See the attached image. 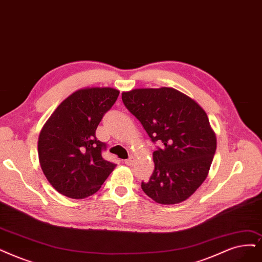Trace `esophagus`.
Instances as JSON below:
<instances>
[{
  "label": "esophagus",
  "instance_id": "obj_1",
  "mask_svg": "<svg viewBox=\"0 0 262 262\" xmlns=\"http://www.w3.org/2000/svg\"><path fill=\"white\" fill-rule=\"evenodd\" d=\"M134 162H135V159H134L133 157H130L129 159H127V160H125V161H124V163H125L126 165H127V166H132L133 164H134Z\"/></svg>",
  "mask_w": 262,
  "mask_h": 262
}]
</instances>
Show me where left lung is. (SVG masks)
<instances>
[{"label": "left lung", "instance_id": "obj_1", "mask_svg": "<svg viewBox=\"0 0 262 262\" xmlns=\"http://www.w3.org/2000/svg\"><path fill=\"white\" fill-rule=\"evenodd\" d=\"M127 110L153 142L154 170L142 191L159 204L186 201L206 179L217 140L206 112L189 96L171 87L122 93Z\"/></svg>", "mask_w": 262, "mask_h": 262}]
</instances>
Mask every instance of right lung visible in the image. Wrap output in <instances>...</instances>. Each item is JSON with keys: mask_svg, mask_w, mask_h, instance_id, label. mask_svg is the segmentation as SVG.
Segmentation results:
<instances>
[{"mask_svg": "<svg viewBox=\"0 0 262 262\" xmlns=\"http://www.w3.org/2000/svg\"><path fill=\"white\" fill-rule=\"evenodd\" d=\"M119 94L111 87L76 91L44 124L38 160L46 179L62 195L75 200L93 195L115 168L102 158L105 144L97 140L96 129Z\"/></svg>", "mask_w": 262, "mask_h": 262, "instance_id": "add662e5", "label": "right lung"}]
</instances>
